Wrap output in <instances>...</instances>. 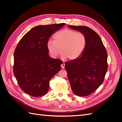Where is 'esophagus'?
Masks as SVG:
<instances>
[{"label": "esophagus", "mask_w": 122, "mask_h": 122, "mask_svg": "<svg viewBox=\"0 0 122 122\" xmlns=\"http://www.w3.org/2000/svg\"><path fill=\"white\" fill-rule=\"evenodd\" d=\"M65 64H62L61 65V69H64V68H65Z\"/></svg>", "instance_id": "34e87169"}]
</instances>
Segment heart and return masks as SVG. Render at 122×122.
<instances>
[{
    "label": "heart",
    "instance_id": "heart-1",
    "mask_svg": "<svg viewBox=\"0 0 122 122\" xmlns=\"http://www.w3.org/2000/svg\"><path fill=\"white\" fill-rule=\"evenodd\" d=\"M53 39L47 43L48 51L52 58L57 57L61 51L62 58L68 57L70 60H75L81 56L86 46L84 34L68 28L57 32Z\"/></svg>",
    "mask_w": 122,
    "mask_h": 122
}]
</instances>
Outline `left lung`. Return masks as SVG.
<instances>
[{
	"instance_id": "left-lung-1",
	"label": "left lung",
	"mask_w": 122,
	"mask_h": 122,
	"mask_svg": "<svg viewBox=\"0 0 122 122\" xmlns=\"http://www.w3.org/2000/svg\"><path fill=\"white\" fill-rule=\"evenodd\" d=\"M83 33L87 40L81 56L65 63V69L72 91L78 96H86L103 83L108 69L107 53L101 39L93 29L83 26H69Z\"/></svg>"
}]
</instances>
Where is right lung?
I'll return each mask as SVG.
<instances>
[{"mask_svg": "<svg viewBox=\"0 0 122 122\" xmlns=\"http://www.w3.org/2000/svg\"><path fill=\"white\" fill-rule=\"evenodd\" d=\"M65 25L36 26L22 38L15 50L14 74L20 88L31 96L46 94L50 79L61 69L62 61L49 56L47 43L53 33Z\"/></svg>", "mask_w": 122, "mask_h": 122, "instance_id": "right-lung-1", "label": "right lung"}]
</instances>
